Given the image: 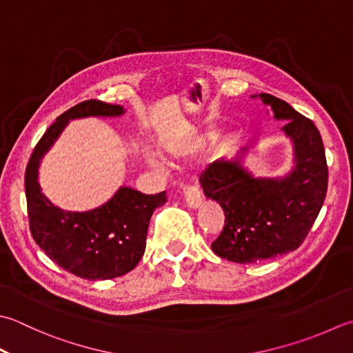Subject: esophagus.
I'll list each match as a JSON object with an SVG mask.
<instances>
[{
    "label": "esophagus",
    "instance_id": "1",
    "mask_svg": "<svg viewBox=\"0 0 353 353\" xmlns=\"http://www.w3.org/2000/svg\"><path fill=\"white\" fill-rule=\"evenodd\" d=\"M183 194H185V200H186V203H188L190 208H199L200 203H202V192H200L199 186H196V185L186 186V188L183 190Z\"/></svg>",
    "mask_w": 353,
    "mask_h": 353
}]
</instances>
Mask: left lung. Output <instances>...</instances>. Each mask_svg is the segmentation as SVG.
<instances>
[{
    "instance_id": "1",
    "label": "left lung",
    "mask_w": 353,
    "mask_h": 353,
    "mask_svg": "<svg viewBox=\"0 0 353 353\" xmlns=\"http://www.w3.org/2000/svg\"><path fill=\"white\" fill-rule=\"evenodd\" d=\"M294 145V168L285 177H254L243 167L248 148L212 162L200 183L222 206L225 226L212 251L234 263H257L295 251L312 228L327 192V163L315 123L288 102L260 93ZM255 98V96H252Z\"/></svg>"
}]
</instances>
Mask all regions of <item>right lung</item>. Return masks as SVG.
Returning <instances> with one entry per match:
<instances>
[{"label": "right lung", "instance_id": "right-lung-1", "mask_svg": "<svg viewBox=\"0 0 353 353\" xmlns=\"http://www.w3.org/2000/svg\"><path fill=\"white\" fill-rule=\"evenodd\" d=\"M123 113L121 105L98 99L79 102L47 128L26 168L32 237L54 263L81 279L108 280L134 269L145 252L150 219L156 208L167 202V196L165 191L150 196L122 186L99 208L85 212L62 211L41 192L39 162L70 119Z\"/></svg>", "mask_w": 353, "mask_h": 353}]
</instances>
